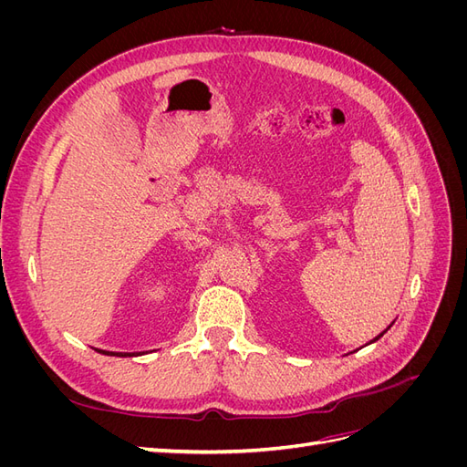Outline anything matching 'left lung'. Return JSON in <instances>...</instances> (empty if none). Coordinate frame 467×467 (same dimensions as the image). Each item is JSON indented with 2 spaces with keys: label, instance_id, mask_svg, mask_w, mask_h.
<instances>
[{
  "label": "left lung",
  "instance_id": "8db88e82",
  "mask_svg": "<svg viewBox=\"0 0 467 467\" xmlns=\"http://www.w3.org/2000/svg\"><path fill=\"white\" fill-rule=\"evenodd\" d=\"M386 331H388V329H386ZM386 331H384V333H386ZM384 333H381V335H384ZM381 335H378V337H376V338H374V341H378V338H379V337H381Z\"/></svg>",
  "mask_w": 467,
  "mask_h": 467
}]
</instances>
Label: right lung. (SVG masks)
<instances>
[{"label":"right lung","mask_w":467,"mask_h":467,"mask_svg":"<svg viewBox=\"0 0 467 467\" xmlns=\"http://www.w3.org/2000/svg\"><path fill=\"white\" fill-rule=\"evenodd\" d=\"M99 352H103V355H109V357H132L129 352H109V350H99Z\"/></svg>","instance_id":"1"}]
</instances>
